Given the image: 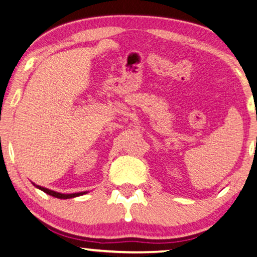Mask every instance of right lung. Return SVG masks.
<instances>
[{
	"mask_svg": "<svg viewBox=\"0 0 257 257\" xmlns=\"http://www.w3.org/2000/svg\"><path fill=\"white\" fill-rule=\"evenodd\" d=\"M37 188H39L40 190L45 191L46 194L51 195V196H54L56 198H72V197H76V196H80V195L85 194V191H82V193H75V194H61V193H56V191H53V190H49L47 188H44V187H40V186H37Z\"/></svg>",
	"mask_w": 257,
	"mask_h": 257,
	"instance_id": "right-lung-1",
	"label": "right lung"
}]
</instances>
